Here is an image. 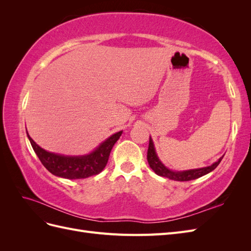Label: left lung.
<instances>
[{"label":"left lung","instance_id":"obj_1","mask_svg":"<svg viewBox=\"0 0 251 251\" xmlns=\"http://www.w3.org/2000/svg\"><path fill=\"white\" fill-rule=\"evenodd\" d=\"M223 159V156L219 159L218 161H216L214 164H211L209 166H206V168H202V169H196V170H188V171H183V172H174L169 170L168 168H165L163 163L159 160V158L157 157L156 151L153 140L150 137V143H149V149H148V162L151 166V169L153 170L158 176L169 178L171 180L175 181H191L197 178H200L204 175H206L210 173L211 171H214L219 163L221 162Z\"/></svg>","mask_w":251,"mask_h":251}]
</instances>
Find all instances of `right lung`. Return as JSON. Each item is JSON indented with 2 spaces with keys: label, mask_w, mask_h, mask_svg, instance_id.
I'll list each match as a JSON object with an SVG mask.
<instances>
[{
  "label": "right lung",
  "mask_w": 251,
  "mask_h": 251,
  "mask_svg": "<svg viewBox=\"0 0 251 251\" xmlns=\"http://www.w3.org/2000/svg\"><path fill=\"white\" fill-rule=\"evenodd\" d=\"M123 131L115 133L103 141L92 153L86 156H64L45 151L32 140L27 132L30 143L42 164L51 174L66 179H83L100 174L107 165L111 150Z\"/></svg>",
  "instance_id": "add662e5"
}]
</instances>
